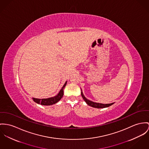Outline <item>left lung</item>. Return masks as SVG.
<instances>
[{
	"instance_id": "8db88e82",
	"label": "left lung",
	"mask_w": 149,
	"mask_h": 149,
	"mask_svg": "<svg viewBox=\"0 0 149 149\" xmlns=\"http://www.w3.org/2000/svg\"><path fill=\"white\" fill-rule=\"evenodd\" d=\"M81 96L83 99V100L86 102V103H87L88 105L92 107H94V108H106V107H108L111 105H112V104H113L114 103H111V104H102V103H94L92 101H90L88 99H87L83 95L82 92H81Z\"/></svg>"
}]
</instances>
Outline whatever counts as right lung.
Segmentation results:
<instances>
[{
  "label": "right lung",
  "mask_w": 149,
  "mask_h": 149,
  "mask_svg": "<svg viewBox=\"0 0 149 149\" xmlns=\"http://www.w3.org/2000/svg\"><path fill=\"white\" fill-rule=\"evenodd\" d=\"M66 83H67V82H66L65 83L64 86H63V87L62 88V89L61 90V91L58 93V94L57 96L53 97L48 98V99H40L33 98V101L36 103L44 105H52V104L57 103L58 102H59L61 99V98L62 97V96L63 95V88L66 85Z\"/></svg>",
  "instance_id": "1"
}]
</instances>
